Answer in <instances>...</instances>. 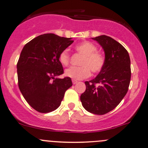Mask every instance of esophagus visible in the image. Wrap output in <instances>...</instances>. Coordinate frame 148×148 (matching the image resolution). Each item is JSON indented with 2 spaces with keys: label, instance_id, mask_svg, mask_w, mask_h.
<instances>
[{
  "label": "esophagus",
  "instance_id": "obj_1",
  "mask_svg": "<svg viewBox=\"0 0 148 148\" xmlns=\"http://www.w3.org/2000/svg\"><path fill=\"white\" fill-rule=\"evenodd\" d=\"M72 83H73V84L75 85L78 83V81H76V80H74V79H72Z\"/></svg>",
  "mask_w": 148,
  "mask_h": 148
}]
</instances>
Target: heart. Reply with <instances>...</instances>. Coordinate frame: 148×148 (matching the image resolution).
Returning a JSON list of instances; mask_svg holds the SVG:
<instances>
[{
    "label": "heart",
    "mask_w": 148,
    "mask_h": 148,
    "mask_svg": "<svg viewBox=\"0 0 148 148\" xmlns=\"http://www.w3.org/2000/svg\"><path fill=\"white\" fill-rule=\"evenodd\" d=\"M76 51L83 55L79 67H71L67 69L64 74L74 80H81L89 77L92 72L95 74L101 72L105 64V58L102 54L97 51L95 45L89 42H83L76 46ZM58 60L63 66H67L70 56L67 49L62 51L59 54Z\"/></svg>",
    "instance_id": "heart-1"
}]
</instances>
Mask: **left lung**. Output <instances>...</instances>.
<instances>
[{"label":"left lung","mask_w":148,"mask_h":148,"mask_svg":"<svg viewBox=\"0 0 148 148\" xmlns=\"http://www.w3.org/2000/svg\"><path fill=\"white\" fill-rule=\"evenodd\" d=\"M105 53V64L94 79L86 81L81 101L85 109L103 115L116 107L128 91L131 80L130 58L126 49L106 35L94 37Z\"/></svg>","instance_id":"1"}]
</instances>
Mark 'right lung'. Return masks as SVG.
Masks as SVG:
<instances>
[{"mask_svg":"<svg viewBox=\"0 0 148 148\" xmlns=\"http://www.w3.org/2000/svg\"><path fill=\"white\" fill-rule=\"evenodd\" d=\"M73 42L55 34H44L22 49L16 64L18 88L28 104L40 113L58 108L66 90L72 86L69 77H56L64 73L59 54Z\"/></svg>","mask_w":148,"mask_h":148,"instance_id":"add662e5","label":"right lung"}]
</instances>
